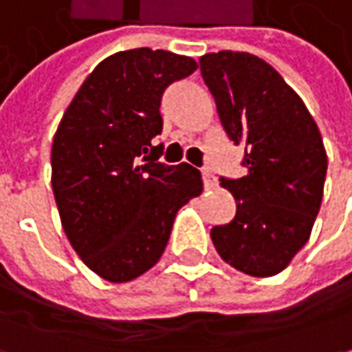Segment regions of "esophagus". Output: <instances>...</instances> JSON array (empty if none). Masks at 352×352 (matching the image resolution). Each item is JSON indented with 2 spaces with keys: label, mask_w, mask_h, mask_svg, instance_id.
I'll use <instances>...</instances> for the list:
<instances>
[{
  "label": "esophagus",
  "mask_w": 352,
  "mask_h": 352,
  "mask_svg": "<svg viewBox=\"0 0 352 352\" xmlns=\"http://www.w3.org/2000/svg\"><path fill=\"white\" fill-rule=\"evenodd\" d=\"M201 175H203V185H205L207 189H211V187H215V185H217L215 173H213L209 167H203V169H201Z\"/></svg>",
  "instance_id": "1"
}]
</instances>
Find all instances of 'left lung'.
<instances>
[{
    "mask_svg": "<svg viewBox=\"0 0 352 352\" xmlns=\"http://www.w3.org/2000/svg\"><path fill=\"white\" fill-rule=\"evenodd\" d=\"M227 137L243 145L239 179L221 177L237 213L211 229L223 261L253 277L280 273L309 241L327 177V153L300 97L257 55L207 53L199 59Z\"/></svg>",
    "mask_w": 352,
    "mask_h": 352,
    "instance_id": "1",
    "label": "left lung"
}]
</instances>
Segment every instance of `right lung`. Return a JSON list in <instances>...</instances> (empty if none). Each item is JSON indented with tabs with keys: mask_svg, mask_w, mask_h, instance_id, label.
<instances>
[{
	"mask_svg": "<svg viewBox=\"0 0 352 352\" xmlns=\"http://www.w3.org/2000/svg\"><path fill=\"white\" fill-rule=\"evenodd\" d=\"M197 61L139 47L103 59L63 115L52 147V185L63 231L83 263L111 283L131 280L163 255L177 211L203 191L187 163L159 161L161 99Z\"/></svg>",
	"mask_w": 352,
	"mask_h": 352,
	"instance_id": "1",
	"label": "right lung"
}]
</instances>
